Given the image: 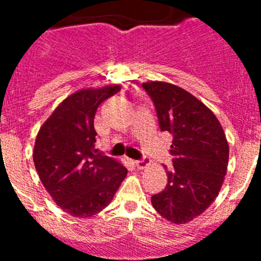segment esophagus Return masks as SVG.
Here are the masks:
<instances>
[{
	"mask_svg": "<svg viewBox=\"0 0 261 261\" xmlns=\"http://www.w3.org/2000/svg\"><path fill=\"white\" fill-rule=\"evenodd\" d=\"M149 165H150V159L146 158V156H144L142 159H138V161H136V166H137L138 168H146Z\"/></svg>",
	"mask_w": 261,
	"mask_h": 261,
	"instance_id": "esophagus-1",
	"label": "esophagus"
}]
</instances>
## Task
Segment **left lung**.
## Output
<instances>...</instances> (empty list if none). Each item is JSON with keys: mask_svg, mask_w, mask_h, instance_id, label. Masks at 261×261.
<instances>
[{"mask_svg": "<svg viewBox=\"0 0 261 261\" xmlns=\"http://www.w3.org/2000/svg\"><path fill=\"white\" fill-rule=\"evenodd\" d=\"M159 128L172 136L167 184L151 196L154 209L172 223H187L214 201L225 179L229 145L220 121L204 103L181 87L147 82Z\"/></svg>", "mask_w": 261, "mask_h": 261, "instance_id": "8db88e82", "label": "left lung"}]
</instances>
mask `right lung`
<instances>
[{
    "label": "right lung",
    "instance_id": "obj_1",
    "mask_svg": "<svg viewBox=\"0 0 261 261\" xmlns=\"http://www.w3.org/2000/svg\"><path fill=\"white\" fill-rule=\"evenodd\" d=\"M120 86L81 90L71 94L43 124L34 149V163L52 199L70 216L87 218L114 199L126 170L95 149L94 117Z\"/></svg>",
    "mask_w": 261,
    "mask_h": 261
}]
</instances>
